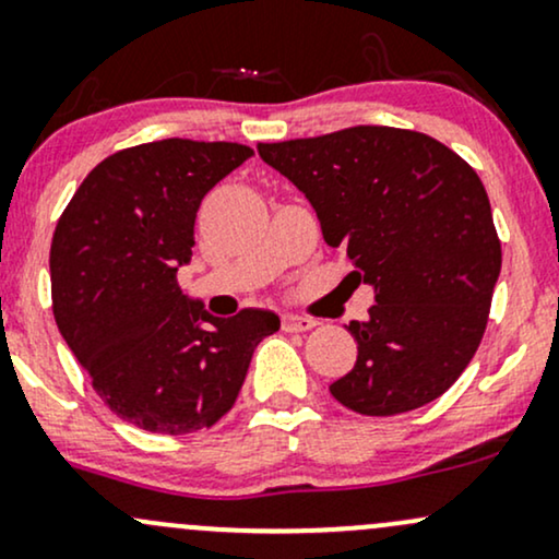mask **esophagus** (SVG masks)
<instances>
[{"label":"esophagus","mask_w":559,"mask_h":559,"mask_svg":"<svg viewBox=\"0 0 559 559\" xmlns=\"http://www.w3.org/2000/svg\"><path fill=\"white\" fill-rule=\"evenodd\" d=\"M317 324H319L317 319L298 317V313H285V317H282V330L285 332H308V330H313Z\"/></svg>","instance_id":"esophagus-1"}]
</instances>
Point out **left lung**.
Returning <instances> with one entry per match:
<instances>
[{"instance_id": "left-lung-1", "label": "left lung", "mask_w": 559, "mask_h": 559, "mask_svg": "<svg viewBox=\"0 0 559 559\" xmlns=\"http://www.w3.org/2000/svg\"><path fill=\"white\" fill-rule=\"evenodd\" d=\"M259 156L317 209L321 235L373 287L369 319L332 397L360 416H397L457 382L481 345L502 246L476 169L437 138L358 124L259 143Z\"/></svg>"}]
</instances>
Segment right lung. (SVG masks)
<instances>
[{
	"instance_id": "right-lung-1",
	"label": "right lung",
	"mask_w": 559,
	"mask_h": 559,
	"mask_svg": "<svg viewBox=\"0 0 559 559\" xmlns=\"http://www.w3.org/2000/svg\"><path fill=\"white\" fill-rule=\"evenodd\" d=\"M251 156L240 143L188 138L122 148L59 216L55 321L96 395L138 429L177 437L214 426L238 400L255 345L280 330L259 308L209 317L177 285L203 195Z\"/></svg>"
}]
</instances>
